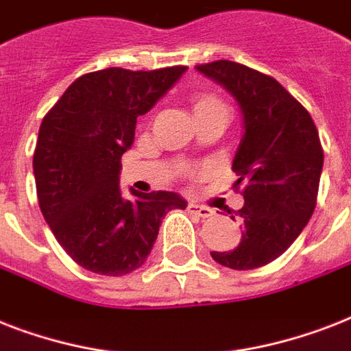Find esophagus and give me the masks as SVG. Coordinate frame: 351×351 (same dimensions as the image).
I'll return each mask as SVG.
<instances>
[{"instance_id":"obj_1","label":"esophagus","mask_w":351,"mask_h":351,"mask_svg":"<svg viewBox=\"0 0 351 351\" xmlns=\"http://www.w3.org/2000/svg\"><path fill=\"white\" fill-rule=\"evenodd\" d=\"M187 209H189L191 213L198 215V217H202V219H209V217H213V209L208 208V206H202V204L189 202L187 204Z\"/></svg>"}]
</instances>
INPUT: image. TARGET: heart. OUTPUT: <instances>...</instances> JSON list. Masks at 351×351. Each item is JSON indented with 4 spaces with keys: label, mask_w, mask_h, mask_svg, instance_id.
I'll return each mask as SVG.
<instances>
[{
    "label": "heart",
    "mask_w": 351,
    "mask_h": 351,
    "mask_svg": "<svg viewBox=\"0 0 351 351\" xmlns=\"http://www.w3.org/2000/svg\"><path fill=\"white\" fill-rule=\"evenodd\" d=\"M193 112L198 114V112L209 111V109H217V107H224V104L213 95H195L191 100Z\"/></svg>",
    "instance_id": "heart-1"
}]
</instances>
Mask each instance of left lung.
<instances>
[{"label": "left lung", "instance_id": "left-lung-1", "mask_svg": "<svg viewBox=\"0 0 351 351\" xmlns=\"http://www.w3.org/2000/svg\"><path fill=\"white\" fill-rule=\"evenodd\" d=\"M237 98L244 117V136L233 171L242 186V239L230 251H211L231 269H255L282 255L304 230L317 206L321 182V138L310 112L277 80L219 60L197 65ZM234 220V217H231Z\"/></svg>", "mask_w": 351, "mask_h": 351}]
</instances>
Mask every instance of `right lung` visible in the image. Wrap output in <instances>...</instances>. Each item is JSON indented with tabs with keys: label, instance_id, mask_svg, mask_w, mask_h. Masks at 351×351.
<instances>
[{
	"label": "right lung",
	"instance_id": "obj_1",
	"mask_svg": "<svg viewBox=\"0 0 351 351\" xmlns=\"http://www.w3.org/2000/svg\"><path fill=\"white\" fill-rule=\"evenodd\" d=\"M186 65L87 73L47 112L36 142L38 202L47 224L76 264L98 275L121 277L142 266L160 224L186 200L171 191H120L121 154L134 142L145 114Z\"/></svg>",
	"mask_w": 351,
	"mask_h": 351
}]
</instances>
